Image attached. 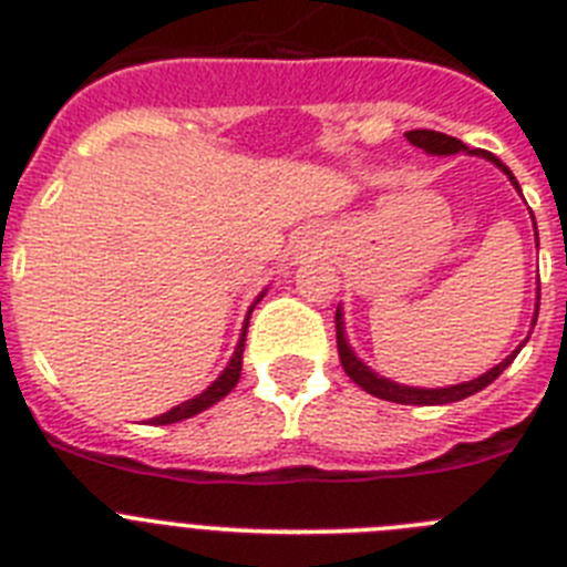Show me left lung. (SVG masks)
Listing matches in <instances>:
<instances>
[{
  "instance_id": "obj_1",
  "label": "left lung",
  "mask_w": 567,
  "mask_h": 567,
  "mask_svg": "<svg viewBox=\"0 0 567 567\" xmlns=\"http://www.w3.org/2000/svg\"><path fill=\"white\" fill-rule=\"evenodd\" d=\"M406 137H410V144H415L417 150H426L430 155H455V152L466 150V144H463V141H457V137H452V135H443V132H435V130H410V132H406ZM468 152H472V155H483V157H488V161L497 163L499 169L506 172V175L512 177L514 186H517V181H514V175L508 172L506 163L499 161V157H494L492 152H483V150H468ZM534 228H537V226H534ZM534 321H537V319H534ZM336 347H339L341 367H344L347 375H350V379H353L355 384L361 386V390H367L370 395H375V398H384V401H392V404H421V406L452 404V401H461V398L474 395V392H481L483 386L492 384L499 372L506 370V367L512 364L514 359H517V353H512L506 361H499L497 367H492L486 375H481V379H474V381H466V384L443 386V390H417V386L392 384V381L379 379V375H375L370 367L361 364V361L353 355V350L347 347L344 328H341V313H336Z\"/></svg>"
}]
</instances>
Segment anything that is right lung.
Segmentation results:
<instances>
[{"label": "right lung", "mask_w": 567, "mask_h": 567, "mask_svg": "<svg viewBox=\"0 0 567 567\" xmlns=\"http://www.w3.org/2000/svg\"><path fill=\"white\" fill-rule=\"evenodd\" d=\"M246 330H248V319H246V328H243V336H239V344L237 350H234L231 361H228V367L223 370V375L217 381H214L212 386H208L206 392H200L197 398H192V401H186V404H177L175 410L163 412V415L152 417V423H175V421H183V417H192L197 415V412H203L206 406L217 404L220 398H226L228 392L237 386L239 381V372H243V347H246Z\"/></svg>", "instance_id": "right-lung-1"}]
</instances>
